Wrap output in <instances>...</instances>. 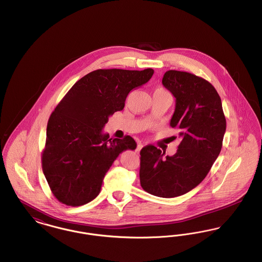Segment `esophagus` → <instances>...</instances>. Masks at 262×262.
I'll use <instances>...</instances> for the list:
<instances>
[{"label":"esophagus","instance_id":"esophagus-1","mask_svg":"<svg viewBox=\"0 0 262 262\" xmlns=\"http://www.w3.org/2000/svg\"><path fill=\"white\" fill-rule=\"evenodd\" d=\"M141 148H142V144H140V143H139V144H137L136 152H137V153H139V151H140V149H141Z\"/></svg>","mask_w":262,"mask_h":262}]
</instances>
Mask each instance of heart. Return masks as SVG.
I'll list each match as a JSON object with an SVG mask.
<instances>
[{
	"mask_svg": "<svg viewBox=\"0 0 262 262\" xmlns=\"http://www.w3.org/2000/svg\"><path fill=\"white\" fill-rule=\"evenodd\" d=\"M157 90H164V89H161V88H159V89H157ZM156 91V90H155Z\"/></svg>",
	"mask_w": 262,
	"mask_h": 262,
	"instance_id": "1",
	"label": "heart"
}]
</instances>
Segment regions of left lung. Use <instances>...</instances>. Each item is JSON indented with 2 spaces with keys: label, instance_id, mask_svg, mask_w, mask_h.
I'll return each mask as SVG.
<instances>
[{
  "label": "left lung",
  "instance_id": "8db88e82",
  "mask_svg": "<svg viewBox=\"0 0 262 262\" xmlns=\"http://www.w3.org/2000/svg\"><path fill=\"white\" fill-rule=\"evenodd\" d=\"M163 85L176 98L170 125L179 129L181 142L173 156L149 144L140 151L142 188L156 196L176 198L199 186L211 169L226 132L221 98L206 79L180 71H168Z\"/></svg>",
  "mask_w": 262,
  "mask_h": 262
}]
</instances>
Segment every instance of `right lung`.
Returning a JSON list of instances; mask_svg holds the SVG:
<instances>
[{
	"label": "right lung",
	"mask_w": 262,
	"mask_h": 262,
	"mask_svg": "<svg viewBox=\"0 0 262 262\" xmlns=\"http://www.w3.org/2000/svg\"><path fill=\"white\" fill-rule=\"evenodd\" d=\"M153 73L152 69L93 71L57 105L48 121L41 161L51 191L61 203L75 207L94 200L119 154L136 149L133 137L113 139L102 128L109 116L124 109L127 94Z\"/></svg>",
	"instance_id": "obj_1"
}]
</instances>
